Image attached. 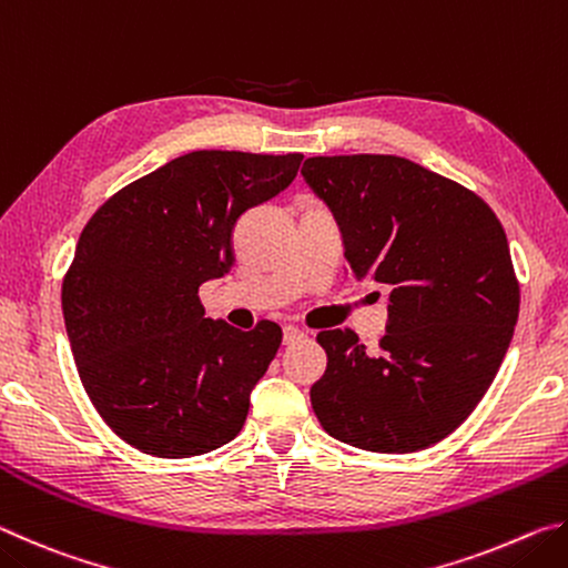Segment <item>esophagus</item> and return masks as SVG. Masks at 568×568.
I'll return each instance as SVG.
<instances>
[{
  "instance_id": "1",
  "label": "esophagus",
  "mask_w": 568,
  "mask_h": 568,
  "mask_svg": "<svg viewBox=\"0 0 568 568\" xmlns=\"http://www.w3.org/2000/svg\"><path fill=\"white\" fill-rule=\"evenodd\" d=\"M303 338H305V333L301 328H295V325H287V328L283 331V343L285 345H293V343L303 341Z\"/></svg>"
}]
</instances>
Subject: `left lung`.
<instances>
[{
    "mask_svg": "<svg viewBox=\"0 0 568 568\" xmlns=\"http://www.w3.org/2000/svg\"><path fill=\"white\" fill-rule=\"evenodd\" d=\"M303 178L338 220L351 273L390 285L376 353L351 328L318 333L315 416L363 450L434 446L478 406L514 338L521 291L504 225L474 190L398 155L307 158Z\"/></svg>",
    "mask_w": 568,
    "mask_h": 568,
    "instance_id": "1",
    "label": "left lung"
}]
</instances>
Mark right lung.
<instances>
[{"label": "right lung", "mask_w": 568, "mask_h": 568, "mask_svg": "<svg viewBox=\"0 0 568 568\" xmlns=\"http://www.w3.org/2000/svg\"><path fill=\"white\" fill-rule=\"evenodd\" d=\"M303 155L197 150L114 192L84 225L62 313L92 406L124 444L187 458L233 440L281 348L261 321L205 318L200 285L233 265V227L297 175Z\"/></svg>", "instance_id": "add662e5"}]
</instances>
